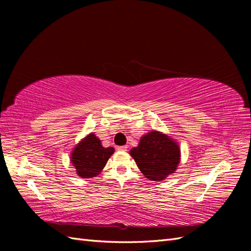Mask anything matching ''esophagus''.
I'll use <instances>...</instances> for the list:
<instances>
[{
    "mask_svg": "<svg viewBox=\"0 0 251 251\" xmlns=\"http://www.w3.org/2000/svg\"><path fill=\"white\" fill-rule=\"evenodd\" d=\"M118 151H126L127 150V146H119L117 147Z\"/></svg>",
    "mask_w": 251,
    "mask_h": 251,
    "instance_id": "1",
    "label": "esophagus"
}]
</instances>
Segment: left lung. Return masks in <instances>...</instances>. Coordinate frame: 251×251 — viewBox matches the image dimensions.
Here are the masks:
<instances>
[{
    "label": "left lung",
    "instance_id": "obj_1",
    "mask_svg": "<svg viewBox=\"0 0 251 251\" xmlns=\"http://www.w3.org/2000/svg\"><path fill=\"white\" fill-rule=\"evenodd\" d=\"M130 154L141 173L151 181L164 180L175 173L180 161L178 144L157 131L144 135Z\"/></svg>",
    "mask_w": 251,
    "mask_h": 251
}]
</instances>
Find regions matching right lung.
Listing matches in <instances>:
<instances>
[{"label": "right lung", "instance_id": "obj_1", "mask_svg": "<svg viewBox=\"0 0 251 251\" xmlns=\"http://www.w3.org/2000/svg\"><path fill=\"white\" fill-rule=\"evenodd\" d=\"M113 153L112 147L103 148L94 134H89L73 150L71 162L78 176L92 178L101 172Z\"/></svg>", "mask_w": 251, "mask_h": 251}]
</instances>
